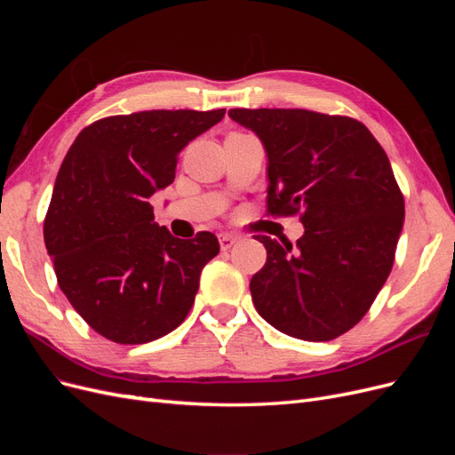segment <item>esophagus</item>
Wrapping results in <instances>:
<instances>
[{
	"label": "esophagus",
	"mask_w": 455,
	"mask_h": 455,
	"mask_svg": "<svg viewBox=\"0 0 455 455\" xmlns=\"http://www.w3.org/2000/svg\"><path fill=\"white\" fill-rule=\"evenodd\" d=\"M218 241H220V249H222V251H229L231 246L237 243V237L231 235V233H220Z\"/></svg>",
	"instance_id": "34e87169"
}]
</instances>
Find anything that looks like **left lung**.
I'll use <instances>...</instances> for the list:
<instances>
[{"instance_id":"8db88e82","label":"left lung","mask_w":455,"mask_h":455,"mask_svg":"<svg viewBox=\"0 0 455 455\" xmlns=\"http://www.w3.org/2000/svg\"><path fill=\"white\" fill-rule=\"evenodd\" d=\"M267 156V211L296 214V249L269 237L251 281L256 311L279 332L328 341L359 323L387 281L404 199L387 154L351 117L309 109H229Z\"/></svg>"}]
</instances>
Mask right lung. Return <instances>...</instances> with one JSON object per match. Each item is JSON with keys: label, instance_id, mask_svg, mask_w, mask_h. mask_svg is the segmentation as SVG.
I'll return each instance as SVG.
<instances>
[{"label": "right lung", "instance_id": "add662e5", "mask_svg": "<svg viewBox=\"0 0 455 455\" xmlns=\"http://www.w3.org/2000/svg\"><path fill=\"white\" fill-rule=\"evenodd\" d=\"M226 109H151L92 123L68 149L44 237L59 286L100 336L148 343L180 326L203 267L220 252L209 231L178 239L154 222L149 197L174 182L178 154Z\"/></svg>", "mask_w": 455, "mask_h": 455}]
</instances>
